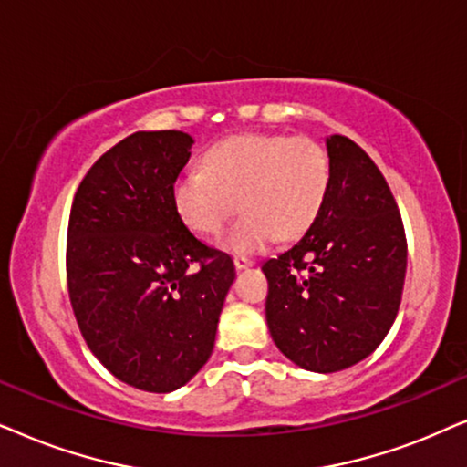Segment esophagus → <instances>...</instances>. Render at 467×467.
<instances>
[{
	"mask_svg": "<svg viewBox=\"0 0 467 467\" xmlns=\"http://www.w3.org/2000/svg\"><path fill=\"white\" fill-rule=\"evenodd\" d=\"M252 265H254L252 258H247V256H234V266H237V271L250 269Z\"/></svg>",
	"mask_w": 467,
	"mask_h": 467,
	"instance_id": "obj_1",
	"label": "esophagus"
}]
</instances>
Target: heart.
Returning a JSON list of instances; mask_svg holds the SVG:
<instances>
[{
	"mask_svg": "<svg viewBox=\"0 0 467 467\" xmlns=\"http://www.w3.org/2000/svg\"><path fill=\"white\" fill-rule=\"evenodd\" d=\"M204 171H185L172 185L182 222L198 234L222 233L241 209L245 215L222 239L233 254H258L277 237H301L316 222L331 185V158L312 139L239 134L204 153Z\"/></svg>",
	"mask_w": 467,
	"mask_h": 467,
	"instance_id": "obj_1",
	"label": "heart"
}]
</instances>
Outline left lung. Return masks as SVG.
Here are the masks:
<instances>
[{"mask_svg":"<svg viewBox=\"0 0 467 467\" xmlns=\"http://www.w3.org/2000/svg\"><path fill=\"white\" fill-rule=\"evenodd\" d=\"M331 185L316 222L269 258L266 325L298 368L333 374L368 358L393 327L408 244L382 172L357 142L327 136Z\"/></svg>","mask_w":467,"mask_h":467,"instance_id":"left-lung-1","label":"left lung"}]
</instances>
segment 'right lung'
Instances as JSON below:
<instances>
[{"label":"right lung","instance_id":"1","mask_svg":"<svg viewBox=\"0 0 467 467\" xmlns=\"http://www.w3.org/2000/svg\"><path fill=\"white\" fill-rule=\"evenodd\" d=\"M194 139L136 132L91 166L67 223V292L99 363L130 387L171 393L215 346L234 282L228 254L201 244L179 217L172 185Z\"/></svg>","mask_w":467,"mask_h":467}]
</instances>
